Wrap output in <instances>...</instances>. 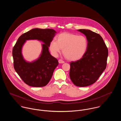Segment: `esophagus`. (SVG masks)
Instances as JSON below:
<instances>
[{
	"mask_svg": "<svg viewBox=\"0 0 121 121\" xmlns=\"http://www.w3.org/2000/svg\"><path fill=\"white\" fill-rule=\"evenodd\" d=\"M58 61H59V63H64L65 62L63 61V60H58Z\"/></svg>",
	"mask_w": 121,
	"mask_h": 121,
	"instance_id": "esophagus-1",
	"label": "esophagus"
}]
</instances>
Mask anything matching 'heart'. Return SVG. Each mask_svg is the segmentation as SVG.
Masks as SVG:
<instances>
[{"instance_id": "1", "label": "heart", "mask_w": 121, "mask_h": 121, "mask_svg": "<svg viewBox=\"0 0 121 121\" xmlns=\"http://www.w3.org/2000/svg\"><path fill=\"white\" fill-rule=\"evenodd\" d=\"M88 41L86 37L69 33H63L56 37L49 44L52 55L58 56L62 49L65 57L69 60L75 61L82 58L86 52Z\"/></svg>"}]
</instances>
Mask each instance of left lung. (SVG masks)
I'll return each mask as SVG.
<instances>
[{
	"instance_id": "1",
	"label": "left lung",
	"mask_w": 121,
	"mask_h": 121,
	"mask_svg": "<svg viewBox=\"0 0 121 121\" xmlns=\"http://www.w3.org/2000/svg\"><path fill=\"white\" fill-rule=\"evenodd\" d=\"M78 31L86 36V52L82 58L70 63V78L76 86H86L94 84L106 69L108 50L100 35L89 30Z\"/></svg>"
}]
</instances>
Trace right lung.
Wrapping results in <instances>:
<instances>
[{
	"label": "right lung",
	"instance_id": "right-lung-1",
	"mask_svg": "<svg viewBox=\"0 0 121 121\" xmlns=\"http://www.w3.org/2000/svg\"><path fill=\"white\" fill-rule=\"evenodd\" d=\"M56 32L52 29H33L21 35L13 49L14 68L23 82L30 86L41 87L47 85L53 71L59 64L58 60L49 51V44ZM37 39L43 42V49L39 58L28 62L23 58L22 47L27 40Z\"/></svg>",
	"mask_w": 121,
	"mask_h": 121
}]
</instances>
